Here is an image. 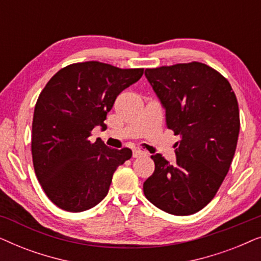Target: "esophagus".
<instances>
[{
	"label": "esophagus",
	"instance_id": "1",
	"mask_svg": "<svg viewBox=\"0 0 261 261\" xmlns=\"http://www.w3.org/2000/svg\"><path fill=\"white\" fill-rule=\"evenodd\" d=\"M142 155H147V152L142 151L140 148H134L133 149V156L134 158H139V156H142Z\"/></svg>",
	"mask_w": 261,
	"mask_h": 261
}]
</instances>
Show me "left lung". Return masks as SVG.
I'll list each match as a JSON object with an SVG mask.
<instances>
[{
	"mask_svg": "<svg viewBox=\"0 0 261 261\" xmlns=\"http://www.w3.org/2000/svg\"><path fill=\"white\" fill-rule=\"evenodd\" d=\"M145 76L180 140L173 165L159 153L151 156L155 169L144 194L163 212L192 215L214 198L230 167L240 130L237 96L222 74L198 62L146 69Z\"/></svg>",
	"mask_w": 261,
	"mask_h": 261,
	"instance_id": "obj_1",
	"label": "left lung"
}]
</instances>
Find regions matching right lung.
Instances as JSON below:
<instances>
[{"label": "right lung", "mask_w": 261, "mask_h": 261, "mask_svg": "<svg viewBox=\"0 0 261 261\" xmlns=\"http://www.w3.org/2000/svg\"><path fill=\"white\" fill-rule=\"evenodd\" d=\"M144 69H119L85 62L59 70L39 95L32 124L35 174L60 209L81 213L97 205L113 174L130 159L129 148L91 144L95 127L105 128L117 96L140 80Z\"/></svg>", "instance_id": "1"}]
</instances>
